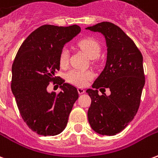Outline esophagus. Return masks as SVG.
Listing matches in <instances>:
<instances>
[{
  "label": "esophagus",
  "instance_id": "34e87169",
  "mask_svg": "<svg viewBox=\"0 0 158 158\" xmlns=\"http://www.w3.org/2000/svg\"><path fill=\"white\" fill-rule=\"evenodd\" d=\"M85 89L84 88H81V87H79L78 88V92H79V94H83V93H85Z\"/></svg>",
  "mask_w": 158,
  "mask_h": 158
}]
</instances>
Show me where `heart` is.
Wrapping results in <instances>:
<instances>
[{"label": "heart", "mask_w": 158, "mask_h": 158, "mask_svg": "<svg viewBox=\"0 0 158 158\" xmlns=\"http://www.w3.org/2000/svg\"><path fill=\"white\" fill-rule=\"evenodd\" d=\"M79 47L89 58H96L98 56L101 52V46L96 40L92 38H85L81 40L79 42ZM69 52L68 49L64 47L61 50L59 55V63L62 67H66L69 64ZM94 74L89 70H78V69H72L70 70L67 75L66 79L67 81L73 85L83 87L85 86L89 81L93 79Z\"/></svg>", "instance_id": "heart-1"}]
</instances>
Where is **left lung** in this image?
<instances>
[{
  "mask_svg": "<svg viewBox=\"0 0 158 158\" xmlns=\"http://www.w3.org/2000/svg\"><path fill=\"white\" fill-rule=\"evenodd\" d=\"M86 29L102 33L107 46L104 70L93 84L94 89L86 90L91 98L88 120L96 133L115 135L132 121L139 109L145 85L142 54L113 23L102 22ZM102 87L109 88L111 95L100 96L97 89Z\"/></svg>",
  "mask_w": 158,
  "mask_h": 158,
  "instance_id": "8db88e82",
  "label": "left lung"
}]
</instances>
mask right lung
Segmentation results:
<instances>
[{
  "instance_id": "1",
  "label": "right lung",
  "mask_w": 158,
  "mask_h": 158,
  "mask_svg": "<svg viewBox=\"0 0 158 158\" xmlns=\"http://www.w3.org/2000/svg\"><path fill=\"white\" fill-rule=\"evenodd\" d=\"M80 27L40 26L29 35L18 51L12 66L11 89L23 121L40 135H56L65 129L73 106L79 98L75 86L56 76L63 45L80 32ZM51 82L61 93H49Z\"/></svg>"
}]
</instances>
